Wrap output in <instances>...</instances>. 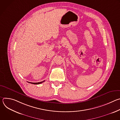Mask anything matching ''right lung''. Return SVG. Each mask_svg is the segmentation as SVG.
Returning <instances> with one entry per match:
<instances>
[{
    "mask_svg": "<svg viewBox=\"0 0 120 120\" xmlns=\"http://www.w3.org/2000/svg\"><path fill=\"white\" fill-rule=\"evenodd\" d=\"M45 81H43L42 82H28L30 83H32V84H40V83H41L42 82H45Z\"/></svg>",
    "mask_w": 120,
    "mask_h": 120,
    "instance_id": "obj_1",
    "label": "right lung"
}]
</instances>
